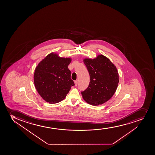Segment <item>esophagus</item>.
<instances>
[{"label": "esophagus", "mask_w": 155, "mask_h": 155, "mask_svg": "<svg viewBox=\"0 0 155 155\" xmlns=\"http://www.w3.org/2000/svg\"><path fill=\"white\" fill-rule=\"evenodd\" d=\"M75 86H77V84H78V81H77V80H76V81H75Z\"/></svg>", "instance_id": "1"}]
</instances>
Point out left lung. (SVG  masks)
Listing matches in <instances>:
<instances>
[{
    "instance_id": "left-lung-1",
    "label": "left lung",
    "mask_w": 155,
    "mask_h": 155,
    "mask_svg": "<svg viewBox=\"0 0 155 155\" xmlns=\"http://www.w3.org/2000/svg\"><path fill=\"white\" fill-rule=\"evenodd\" d=\"M90 74L88 87L82 91L83 99L90 104L98 105L110 100L115 93L119 83L116 67L102 55L94 59L84 60Z\"/></svg>"
}]
</instances>
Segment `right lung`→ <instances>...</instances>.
<instances>
[{
  "instance_id": "add662e5",
  "label": "right lung",
  "mask_w": 155,
  "mask_h": 155,
  "mask_svg": "<svg viewBox=\"0 0 155 155\" xmlns=\"http://www.w3.org/2000/svg\"><path fill=\"white\" fill-rule=\"evenodd\" d=\"M71 61L70 58H60L52 53L42 60L35 69V87L48 102L58 103L63 100L71 87L75 85L68 68Z\"/></svg>"
}]
</instances>
